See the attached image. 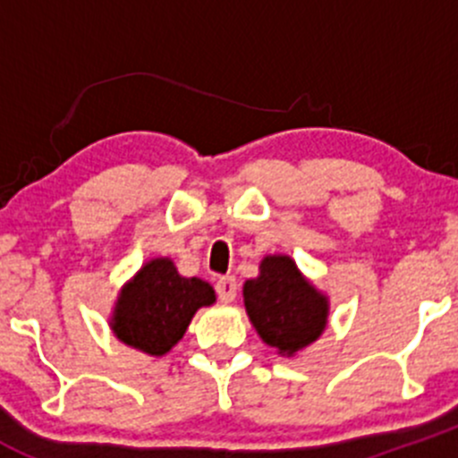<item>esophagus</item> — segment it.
I'll return each instance as SVG.
<instances>
[{"label": "esophagus", "mask_w": 458, "mask_h": 458, "mask_svg": "<svg viewBox=\"0 0 458 458\" xmlns=\"http://www.w3.org/2000/svg\"><path fill=\"white\" fill-rule=\"evenodd\" d=\"M215 290H216V297L221 299L224 303H230L234 301V297H237V290H239V284L234 276H221L219 281L215 284Z\"/></svg>", "instance_id": "34e87169"}]
</instances>
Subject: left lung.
Returning <instances> with one entry per match:
<instances>
[{
	"label": "left lung",
	"instance_id": "1",
	"mask_svg": "<svg viewBox=\"0 0 458 458\" xmlns=\"http://www.w3.org/2000/svg\"><path fill=\"white\" fill-rule=\"evenodd\" d=\"M243 301L259 336L288 357L312 344L327 321L326 297L284 255L263 259L261 275L243 285Z\"/></svg>",
	"mask_w": 458,
	"mask_h": 458
}]
</instances>
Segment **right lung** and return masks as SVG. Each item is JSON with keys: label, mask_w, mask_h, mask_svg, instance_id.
I'll use <instances>...</instances> for the list:
<instances>
[{"label": "right lung", "mask_w": 458, "mask_h": 458, "mask_svg": "<svg viewBox=\"0 0 458 458\" xmlns=\"http://www.w3.org/2000/svg\"><path fill=\"white\" fill-rule=\"evenodd\" d=\"M210 303L215 290L206 281L186 279L170 259H155L119 294L113 330L123 344L161 357L182 339L192 315Z\"/></svg>", "instance_id": "obj_1"}]
</instances>
